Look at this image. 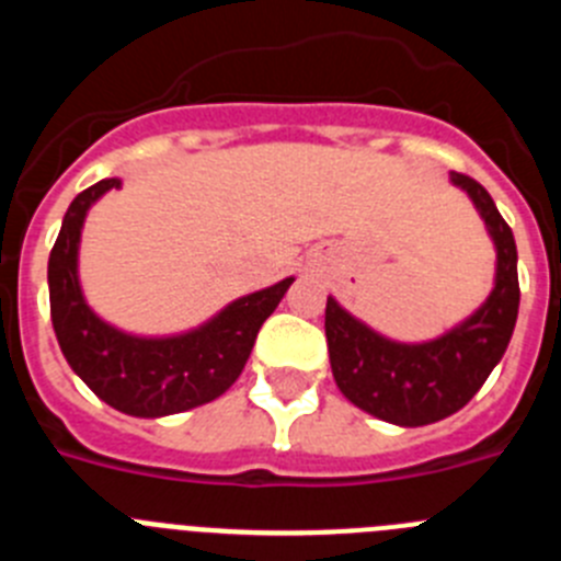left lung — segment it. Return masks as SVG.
<instances>
[{"label":"left lung","mask_w":561,"mask_h":561,"mask_svg":"<svg viewBox=\"0 0 561 561\" xmlns=\"http://www.w3.org/2000/svg\"><path fill=\"white\" fill-rule=\"evenodd\" d=\"M449 182L472 199L492 238L494 284L472 314L424 342L379 334L329 295L325 340L331 374L342 396L365 413L396 424L424 427L458 413L503 359L519 311L517 244L497 205L480 182L449 171Z\"/></svg>","instance_id":"obj_1"}]
</instances>
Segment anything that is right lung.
Returning <instances> with one entry per match:
<instances>
[{"mask_svg": "<svg viewBox=\"0 0 561 561\" xmlns=\"http://www.w3.org/2000/svg\"><path fill=\"white\" fill-rule=\"evenodd\" d=\"M117 187H123L121 176H108L78 193L49 252V314L61 354L98 399L126 415L162 419L202 408L241 376L257 331L295 277L236 297L210 320L180 334H131L106 323L83 297L78 252L92 205Z\"/></svg>", "mask_w": 561, "mask_h": 561, "instance_id": "1", "label": "right lung"}]
</instances>
